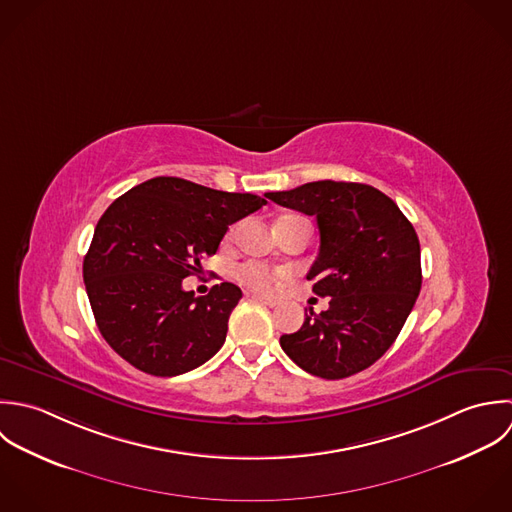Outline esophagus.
<instances>
[{
	"label": "esophagus",
	"instance_id": "esophagus-1",
	"mask_svg": "<svg viewBox=\"0 0 512 512\" xmlns=\"http://www.w3.org/2000/svg\"><path fill=\"white\" fill-rule=\"evenodd\" d=\"M250 298L252 300H258V302H262V304H266V306H270V308H274V306H278L280 302L276 300V298H272V296H264V294H250Z\"/></svg>",
	"mask_w": 512,
	"mask_h": 512
}]
</instances>
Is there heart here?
<instances>
[{"label":"heart","mask_w":512,"mask_h":512,"mask_svg":"<svg viewBox=\"0 0 512 512\" xmlns=\"http://www.w3.org/2000/svg\"><path fill=\"white\" fill-rule=\"evenodd\" d=\"M236 278L252 290L270 292L280 284L282 272L268 264H262V262H246V264L238 266Z\"/></svg>","instance_id":"obj_1"}]
</instances>
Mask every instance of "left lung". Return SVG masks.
Here are the masks:
<instances>
[{
  "instance_id": "obj_1",
  "label": "left lung",
  "mask_w": 512,
  "mask_h": 512,
  "mask_svg": "<svg viewBox=\"0 0 512 512\" xmlns=\"http://www.w3.org/2000/svg\"><path fill=\"white\" fill-rule=\"evenodd\" d=\"M280 206L316 216L320 254L308 272L322 314L280 345L304 371L343 379L373 365L399 336L421 290V248L413 224L381 190L318 180L268 192Z\"/></svg>"
}]
</instances>
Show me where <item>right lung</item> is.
<instances>
[{
    "mask_svg": "<svg viewBox=\"0 0 512 512\" xmlns=\"http://www.w3.org/2000/svg\"><path fill=\"white\" fill-rule=\"evenodd\" d=\"M266 204L250 192L157 176L119 196L99 218L83 280L97 328L133 367L172 377L208 361L242 298L230 282L206 296L182 290L216 254L230 224Z\"/></svg>",
    "mask_w": 512,
    "mask_h": 512,
    "instance_id": "add662e5",
    "label": "right lung"
}]
</instances>
